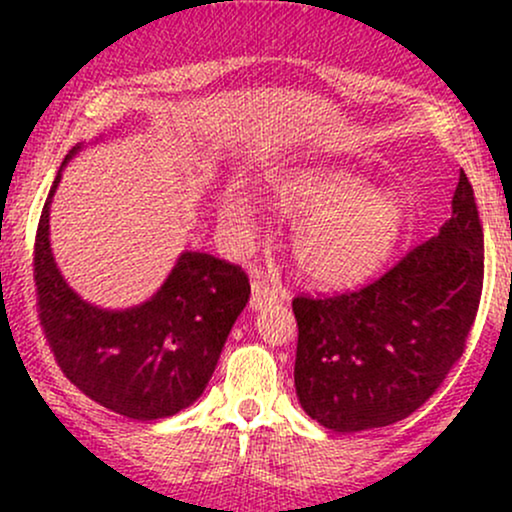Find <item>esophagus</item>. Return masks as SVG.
<instances>
[{"mask_svg":"<svg viewBox=\"0 0 512 512\" xmlns=\"http://www.w3.org/2000/svg\"><path fill=\"white\" fill-rule=\"evenodd\" d=\"M276 301H279V291H274L267 281L252 279V296H250L252 310H262Z\"/></svg>","mask_w":512,"mask_h":512,"instance_id":"1","label":"esophagus"}]
</instances>
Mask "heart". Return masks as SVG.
<instances>
[{
	"instance_id": "heart-1",
	"label": "heart",
	"mask_w": 512,
	"mask_h": 512,
	"mask_svg": "<svg viewBox=\"0 0 512 512\" xmlns=\"http://www.w3.org/2000/svg\"><path fill=\"white\" fill-rule=\"evenodd\" d=\"M267 195L281 214L303 219L291 238L293 257L308 281L339 289L363 281L395 250L407 207L395 190L370 187L346 168H308L269 182ZM216 216L233 243L255 233V211L238 185L216 195Z\"/></svg>"
}]
</instances>
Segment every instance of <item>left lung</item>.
Returning a JSON list of instances; mask_svg holds the SVG:
<instances>
[{"label": "left lung", "instance_id": "left-lung-1", "mask_svg": "<svg viewBox=\"0 0 512 512\" xmlns=\"http://www.w3.org/2000/svg\"><path fill=\"white\" fill-rule=\"evenodd\" d=\"M484 284V231L464 170L452 214L361 291L293 298L296 395L339 433L407 419L460 361Z\"/></svg>", "mask_w": 512, "mask_h": 512}]
</instances>
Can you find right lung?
Instances as JSON below:
<instances>
[{
    "instance_id": "add662e5",
    "label": "right lung",
    "mask_w": 512,
    "mask_h": 512,
    "mask_svg": "<svg viewBox=\"0 0 512 512\" xmlns=\"http://www.w3.org/2000/svg\"><path fill=\"white\" fill-rule=\"evenodd\" d=\"M81 149L76 144L62 168ZM62 168L40 214L33 262L40 325L52 354L84 395L115 414L137 421L178 414L209 385L250 298L248 276L207 252L185 250L149 301L122 310L84 301L50 248V204Z\"/></svg>"
}]
</instances>
